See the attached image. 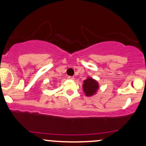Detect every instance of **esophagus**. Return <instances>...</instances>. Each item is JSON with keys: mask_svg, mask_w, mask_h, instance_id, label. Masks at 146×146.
I'll return each instance as SVG.
<instances>
[{"mask_svg": "<svg viewBox=\"0 0 146 146\" xmlns=\"http://www.w3.org/2000/svg\"><path fill=\"white\" fill-rule=\"evenodd\" d=\"M68 79H70V80H74V76H68Z\"/></svg>", "mask_w": 146, "mask_h": 146, "instance_id": "obj_1", "label": "esophagus"}]
</instances>
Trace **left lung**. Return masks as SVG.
Masks as SVG:
<instances>
[{
    "label": "left lung",
    "mask_w": 146,
    "mask_h": 146,
    "mask_svg": "<svg viewBox=\"0 0 146 146\" xmlns=\"http://www.w3.org/2000/svg\"><path fill=\"white\" fill-rule=\"evenodd\" d=\"M99 88L98 83L92 78H88L84 81L83 89L86 96H92L96 93Z\"/></svg>",
    "instance_id": "obj_1"
}]
</instances>
